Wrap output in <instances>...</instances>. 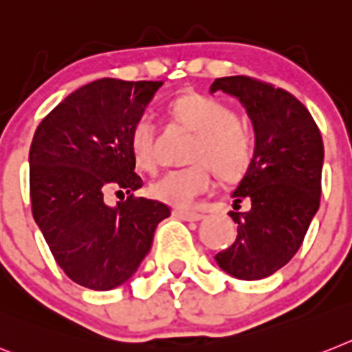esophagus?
Wrapping results in <instances>:
<instances>
[{
	"label": "esophagus",
	"mask_w": 352,
	"mask_h": 352,
	"mask_svg": "<svg viewBox=\"0 0 352 352\" xmlns=\"http://www.w3.org/2000/svg\"><path fill=\"white\" fill-rule=\"evenodd\" d=\"M173 214L176 217H179V219H183V221H199V219H203V214H199V212L179 210V208H176Z\"/></svg>",
	"instance_id": "1"
}]
</instances>
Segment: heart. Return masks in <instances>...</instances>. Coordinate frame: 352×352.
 <instances>
[{
    "label": "heart",
    "mask_w": 352,
    "mask_h": 352,
    "mask_svg": "<svg viewBox=\"0 0 352 352\" xmlns=\"http://www.w3.org/2000/svg\"><path fill=\"white\" fill-rule=\"evenodd\" d=\"M170 117L196 133V140L188 151V162L197 164L160 176L149 187L156 201L178 208L190 207L214 185L209 164L225 179H237L246 173L254 158V142L248 129L239 124V115L234 107L216 97L192 93L170 104ZM127 144L140 169H155L156 129L151 115L144 113L133 122Z\"/></svg>",
    "instance_id": "1"
}]
</instances>
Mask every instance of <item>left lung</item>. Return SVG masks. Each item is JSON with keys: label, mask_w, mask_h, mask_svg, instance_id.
<instances>
[{"label": "left lung", "mask_w": 352, "mask_h": 352, "mask_svg": "<svg viewBox=\"0 0 352 352\" xmlns=\"http://www.w3.org/2000/svg\"><path fill=\"white\" fill-rule=\"evenodd\" d=\"M239 98L255 131L254 158L235 187L234 245L216 255L228 275L243 280L270 277L300 248L320 205L324 142L306 106L286 89L246 77L216 78L210 93ZM241 201L250 208L239 212Z\"/></svg>", "instance_id": "1"}]
</instances>
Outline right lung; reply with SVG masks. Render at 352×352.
Segmentation results:
<instances>
[{
	"label": "right lung",
	"mask_w": 352,
	"mask_h": 352,
	"mask_svg": "<svg viewBox=\"0 0 352 352\" xmlns=\"http://www.w3.org/2000/svg\"><path fill=\"white\" fill-rule=\"evenodd\" d=\"M162 80L98 78L55 106L30 145L32 214L54 259L74 283L106 292L135 274L149 254L165 203L135 197L127 136ZM120 188L126 202L109 208L103 194ZM119 191V192H121Z\"/></svg>",
	"instance_id": "obj_1"
}]
</instances>
